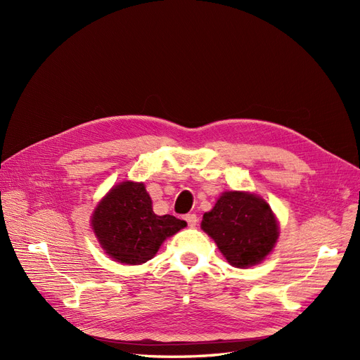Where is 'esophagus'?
Masks as SVG:
<instances>
[{
	"label": "esophagus",
	"mask_w": 360,
	"mask_h": 360,
	"mask_svg": "<svg viewBox=\"0 0 360 360\" xmlns=\"http://www.w3.org/2000/svg\"><path fill=\"white\" fill-rule=\"evenodd\" d=\"M184 221L188 222L189 226H195V225L198 224V216L195 214V213H188L186 216H184Z\"/></svg>",
	"instance_id": "esophagus-1"
}]
</instances>
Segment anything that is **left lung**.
<instances>
[{
	"label": "left lung",
	"instance_id": "obj_1",
	"mask_svg": "<svg viewBox=\"0 0 360 360\" xmlns=\"http://www.w3.org/2000/svg\"><path fill=\"white\" fill-rule=\"evenodd\" d=\"M201 228L216 242L228 263L240 269L263 261L279 236L269 204L245 192L222 193L213 210L204 213Z\"/></svg>",
	"mask_w": 360,
	"mask_h": 360
}]
</instances>
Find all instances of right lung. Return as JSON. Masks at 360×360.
<instances>
[{
	"mask_svg": "<svg viewBox=\"0 0 360 360\" xmlns=\"http://www.w3.org/2000/svg\"><path fill=\"white\" fill-rule=\"evenodd\" d=\"M91 225L108 255L124 264H141L153 258L163 240L186 222L155 214L144 184L123 181L97 205Z\"/></svg>",
	"mask_w": 360,
	"mask_h": 360,
	"instance_id": "add662e5",
	"label": "right lung"
}]
</instances>
